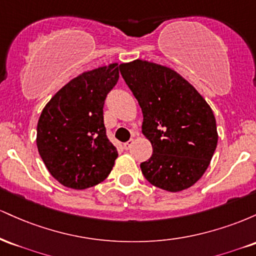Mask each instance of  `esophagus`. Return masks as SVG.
<instances>
[{"label": "esophagus", "mask_w": 256, "mask_h": 256, "mask_svg": "<svg viewBox=\"0 0 256 256\" xmlns=\"http://www.w3.org/2000/svg\"><path fill=\"white\" fill-rule=\"evenodd\" d=\"M132 144H134V140H128V142L124 143V148L126 149V150H128V149H130L131 146H132Z\"/></svg>", "instance_id": "obj_1"}]
</instances>
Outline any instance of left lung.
I'll use <instances>...</instances> for the list:
<instances>
[{
	"label": "left lung",
	"mask_w": 256,
	"mask_h": 256,
	"mask_svg": "<svg viewBox=\"0 0 256 256\" xmlns=\"http://www.w3.org/2000/svg\"><path fill=\"white\" fill-rule=\"evenodd\" d=\"M120 73L142 108V132L152 155L140 164L149 183L177 192L210 166L218 143L216 122L204 98L177 72L148 61L122 64Z\"/></svg>",
	"instance_id": "obj_1"
}]
</instances>
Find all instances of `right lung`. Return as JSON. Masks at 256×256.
Segmentation results:
<instances>
[{
  "instance_id": "1",
  "label": "right lung",
  "mask_w": 256,
  "mask_h": 256,
  "mask_svg": "<svg viewBox=\"0 0 256 256\" xmlns=\"http://www.w3.org/2000/svg\"><path fill=\"white\" fill-rule=\"evenodd\" d=\"M119 80L116 64L72 79L40 113L37 148L58 183L86 189L108 177L118 150L106 134L104 101Z\"/></svg>"
}]
</instances>
